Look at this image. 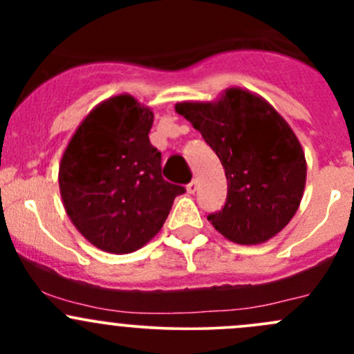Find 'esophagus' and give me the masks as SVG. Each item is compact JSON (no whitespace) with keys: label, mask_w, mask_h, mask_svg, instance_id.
I'll return each instance as SVG.
<instances>
[{"label":"esophagus","mask_w":354,"mask_h":354,"mask_svg":"<svg viewBox=\"0 0 354 354\" xmlns=\"http://www.w3.org/2000/svg\"><path fill=\"white\" fill-rule=\"evenodd\" d=\"M187 192H188V194H195V192H197V181L192 180L190 183L187 185Z\"/></svg>","instance_id":"esophagus-1"}]
</instances>
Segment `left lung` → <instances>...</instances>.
Here are the masks:
<instances>
[{"mask_svg":"<svg viewBox=\"0 0 354 354\" xmlns=\"http://www.w3.org/2000/svg\"><path fill=\"white\" fill-rule=\"evenodd\" d=\"M219 157L227 180L226 203L207 216L227 240L259 245L292 219L306 181L305 152L284 118L243 88L216 102H178Z\"/></svg>","mask_w":354,"mask_h":354,"instance_id":"obj_1","label":"left lung"}]
</instances>
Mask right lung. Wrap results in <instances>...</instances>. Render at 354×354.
Masks as SVG:
<instances>
[{
	"label": "right lung",
	"instance_id": "obj_1",
	"mask_svg": "<svg viewBox=\"0 0 354 354\" xmlns=\"http://www.w3.org/2000/svg\"><path fill=\"white\" fill-rule=\"evenodd\" d=\"M154 114L116 95L87 114L59 164V192L73 226L109 253H130L159 233L185 192L162 178L149 131Z\"/></svg>",
	"mask_w": 354,
	"mask_h": 354
}]
</instances>
